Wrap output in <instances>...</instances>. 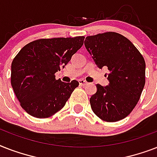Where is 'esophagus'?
I'll list each match as a JSON object with an SVG mask.
<instances>
[{"instance_id": "esophagus-1", "label": "esophagus", "mask_w": 157, "mask_h": 157, "mask_svg": "<svg viewBox=\"0 0 157 157\" xmlns=\"http://www.w3.org/2000/svg\"><path fill=\"white\" fill-rule=\"evenodd\" d=\"M79 84L81 86H86V85H88V82L85 81V80H79Z\"/></svg>"}]
</instances>
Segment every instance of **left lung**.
Here are the masks:
<instances>
[{"mask_svg":"<svg viewBox=\"0 0 157 157\" xmlns=\"http://www.w3.org/2000/svg\"><path fill=\"white\" fill-rule=\"evenodd\" d=\"M85 46L99 68L109 70V85L97 84L91 96L94 114L107 122L124 119L139 102L145 85V61L133 43L124 36L107 32L89 36Z\"/></svg>","mask_w":157,"mask_h":157,"instance_id":"8db88e82","label":"left lung"}]
</instances>
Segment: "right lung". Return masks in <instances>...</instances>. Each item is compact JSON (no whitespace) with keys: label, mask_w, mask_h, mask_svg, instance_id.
<instances>
[{"label":"right lung","mask_w":157,"mask_h":157,"mask_svg":"<svg viewBox=\"0 0 157 157\" xmlns=\"http://www.w3.org/2000/svg\"><path fill=\"white\" fill-rule=\"evenodd\" d=\"M85 36L39 39L23 46L11 64V86L21 107L36 118L52 117L79 86L64 83L54 74L83 45Z\"/></svg>","instance_id":"obj_1"}]
</instances>
